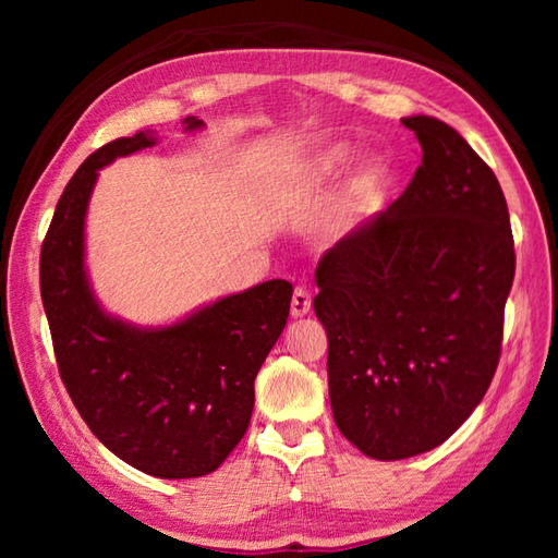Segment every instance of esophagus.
<instances>
[{"label":"esophagus","mask_w":558,"mask_h":558,"mask_svg":"<svg viewBox=\"0 0 558 558\" xmlns=\"http://www.w3.org/2000/svg\"><path fill=\"white\" fill-rule=\"evenodd\" d=\"M313 310V295L305 288H295L290 300V315L292 317H305Z\"/></svg>","instance_id":"34e87169"}]
</instances>
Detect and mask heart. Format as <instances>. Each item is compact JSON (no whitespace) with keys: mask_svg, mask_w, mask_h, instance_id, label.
Returning a JSON list of instances; mask_svg holds the SVG:
<instances>
[{"mask_svg":"<svg viewBox=\"0 0 558 558\" xmlns=\"http://www.w3.org/2000/svg\"><path fill=\"white\" fill-rule=\"evenodd\" d=\"M352 159V147L347 143H335L325 149H319L315 157L305 159L290 169L282 179V192L288 196H305L315 192L329 179H335ZM393 172L391 167L381 162V159H366L356 167V172L349 177L344 186L342 202H339L337 221L339 226L354 223L362 216L379 209L386 196L391 192Z\"/></svg>","mask_w":558,"mask_h":558,"instance_id":"1","label":"heart"}]
</instances>
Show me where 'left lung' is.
Here are the masks:
<instances>
[{"label": "left lung", "instance_id": "obj_1", "mask_svg": "<svg viewBox=\"0 0 558 558\" xmlns=\"http://www.w3.org/2000/svg\"><path fill=\"white\" fill-rule=\"evenodd\" d=\"M401 122L423 149L411 184L315 270L335 423L376 460L438 448L477 409L497 372L514 280L493 169L446 122Z\"/></svg>", "mask_w": 558, "mask_h": 558}]
</instances>
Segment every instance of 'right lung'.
Returning a JSON list of instances; mask_svg holds the SVG:
<instances>
[{"label":"right lung","mask_w":558,"mask_h":558,"mask_svg":"<svg viewBox=\"0 0 558 558\" xmlns=\"http://www.w3.org/2000/svg\"><path fill=\"white\" fill-rule=\"evenodd\" d=\"M155 143L149 130L118 137L78 167L44 239L39 282L59 374L93 436L147 475L184 480L214 472L248 430L253 381L288 323L292 286L260 282L169 327L128 325L98 305L83 260L98 169Z\"/></svg>","instance_id":"add662e5"}]
</instances>
